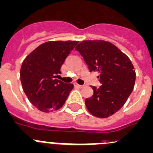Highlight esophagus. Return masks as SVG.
<instances>
[{"instance_id": "esophagus-1", "label": "esophagus", "mask_w": 153, "mask_h": 153, "mask_svg": "<svg viewBox=\"0 0 153 153\" xmlns=\"http://www.w3.org/2000/svg\"><path fill=\"white\" fill-rule=\"evenodd\" d=\"M74 86H75V87L78 88V89H81V88L83 87V86H81V85L78 84V83H74Z\"/></svg>"}]
</instances>
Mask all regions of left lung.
Instances as JSON below:
<instances>
[{
    "label": "left lung",
    "mask_w": 153,
    "mask_h": 153,
    "mask_svg": "<svg viewBox=\"0 0 153 153\" xmlns=\"http://www.w3.org/2000/svg\"><path fill=\"white\" fill-rule=\"evenodd\" d=\"M90 72L97 71L102 83L92 86L94 94L85 100L88 111L98 118H108L125 105L134 88L136 71L128 56L105 40H83L75 47Z\"/></svg>",
    "instance_id": "left-lung-1"
}]
</instances>
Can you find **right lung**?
Segmentation results:
<instances>
[{
  "instance_id": "add662e5",
  "label": "right lung",
  "mask_w": 153,
  "mask_h": 153,
  "mask_svg": "<svg viewBox=\"0 0 153 153\" xmlns=\"http://www.w3.org/2000/svg\"><path fill=\"white\" fill-rule=\"evenodd\" d=\"M78 41H49L28 54L20 69V81L27 97L38 110L55 111L65 103L74 86L56 79L66 58Z\"/></svg>"
}]
</instances>
